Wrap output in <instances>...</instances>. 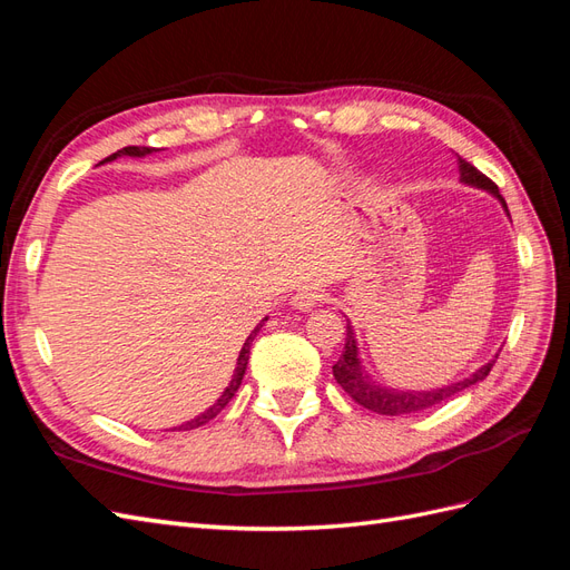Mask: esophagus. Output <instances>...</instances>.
Wrapping results in <instances>:
<instances>
[{"mask_svg":"<svg viewBox=\"0 0 570 570\" xmlns=\"http://www.w3.org/2000/svg\"><path fill=\"white\" fill-rule=\"evenodd\" d=\"M321 302H323V292L316 287H304L295 297H292V306L299 308V312H312V308L318 306Z\"/></svg>","mask_w":570,"mask_h":570,"instance_id":"1","label":"esophagus"}]
</instances>
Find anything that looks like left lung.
<instances>
[{
	"instance_id": "8db88e82",
	"label": "left lung",
	"mask_w": 570,
	"mask_h": 570,
	"mask_svg": "<svg viewBox=\"0 0 570 570\" xmlns=\"http://www.w3.org/2000/svg\"><path fill=\"white\" fill-rule=\"evenodd\" d=\"M459 170H461L463 183L488 189V193H492L499 202L504 204V209H507V202H504L502 195H499V187L485 174H480V170L473 164H469V161L459 157ZM507 214H509V209H507ZM492 366H494V361H490L488 366H482L480 371H475L471 377H465V381L452 383V385L440 387V390H430V392L387 390V387L371 383L368 375L364 373V368H361L354 331H352V325H347L344 352L337 358V364L333 366V375H335V381L342 385V390L347 392L356 404H361L364 409H371L375 413H383V416H402V413H419V411H425L430 406H438V404L450 400V396L459 394L461 390L471 387L480 381H485L488 373L492 371Z\"/></svg>"
}]
</instances>
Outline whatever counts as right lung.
Instances as JSON below:
<instances>
[{
  "label": "right lung",
  "instance_id": "obj_1",
  "mask_svg": "<svg viewBox=\"0 0 570 570\" xmlns=\"http://www.w3.org/2000/svg\"><path fill=\"white\" fill-rule=\"evenodd\" d=\"M154 149L151 147H124V149H118L116 154H111V157H107L105 161H111V159H116V157H120V154H126V157H145V154H151ZM266 321V318H264ZM264 321L258 323L254 331L249 333V337L245 340V347L239 350V356H237V366H235V373H233V381H230V385L226 387V392H223L220 396H218V402L214 404V406H209L206 409L204 413H199L197 419H193V421H187V423H183L178 430H193V428H199V425H204V423H209L212 419H216L218 413L226 409V404L233 400L235 396V392H237V387H239V383H243V375H245V371H247V361H249V347H252V340L256 337V333H258V327L264 325Z\"/></svg>",
  "mask_w": 570,
  "mask_h": 570
}]
</instances>
